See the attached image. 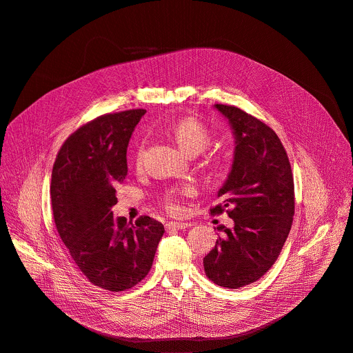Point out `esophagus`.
<instances>
[{"label": "esophagus", "mask_w": 353, "mask_h": 353, "mask_svg": "<svg viewBox=\"0 0 353 353\" xmlns=\"http://www.w3.org/2000/svg\"><path fill=\"white\" fill-rule=\"evenodd\" d=\"M190 224L188 223H175V221H170L165 224V228L167 230H185L188 228Z\"/></svg>", "instance_id": "34e87169"}]
</instances>
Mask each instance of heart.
Here are the masks:
<instances>
[{
	"label": "heart",
	"instance_id": "b5f03b06",
	"mask_svg": "<svg viewBox=\"0 0 353 353\" xmlns=\"http://www.w3.org/2000/svg\"><path fill=\"white\" fill-rule=\"evenodd\" d=\"M170 132L174 136V139L176 140L179 148L183 152H186L188 154H197V153L205 150L208 148V145L211 143V132H210L208 126L196 117H183V118L178 119L176 122H174L170 126ZM143 152H145V140H142V142L137 145V149H136V163L137 164L142 163ZM205 164L211 165V167H217V165H220V160L214 159V157H207ZM192 192H193V189L190 186H183L179 190L170 192L167 196V200H165L167 208L171 211L176 210L178 208V203H176L178 194L188 196V194H192Z\"/></svg>",
	"mask_w": 353,
	"mask_h": 353
}]
</instances>
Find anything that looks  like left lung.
Segmentation results:
<instances>
[{
    "label": "left lung",
    "instance_id": "obj_1",
    "mask_svg": "<svg viewBox=\"0 0 353 353\" xmlns=\"http://www.w3.org/2000/svg\"><path fill=\"white\" fill-rule=\"evenodd\" d=\"M235 134L232 170L219 190L213 216L224 211L234 228L221 231L204 257V272L214 284L236 290L256 283L275 263L295 214V186L288 154L276 133L235 105L216 104Z\"/></svg>",
    "mask_w": 353,
    "mask_h": 353
}]
</instances>
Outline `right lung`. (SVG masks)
<instances>
[{"mask_svg":"<svg viewBox=\"0 0 353 353\" xmlns=\"http://www.w3.org/2000/svg\"><path fill=\"white\" fill-rule=\"evenodd\" d=\"M146 110L104 114L61 146L50 196L57 231L82 274L99 288L121 292L150 271L164 225L148 216L134 224L114 217L115 188L128 174L126 149Z\"/></svg>","mask_w":353,"mask_h":353,"instance_id":"obj_1","label":"right lung"}]
</instances>
